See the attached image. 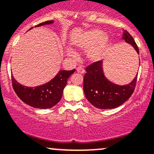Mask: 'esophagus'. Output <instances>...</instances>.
<instances>
[{
	"label": "esophagus",
	"mask_w": 154,
	"mask_h": 154,
	"mask_svg": "<svg viewBox=\"0 0 154 154\" xmlns=\"http://www.w3.org/2000/svg\"><path fill=\"white\" fill-rule=\"evenodd\" d=\"M77 72L81 73V74H84L85 72V69H84L82 67H77Z\"/></svg>",
	"instance_id": "1"
}]
</instances>
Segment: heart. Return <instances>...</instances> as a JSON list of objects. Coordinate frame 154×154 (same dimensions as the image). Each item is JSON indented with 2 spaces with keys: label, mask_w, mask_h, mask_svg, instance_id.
Returning a JSON list of instances; mask_svg holds the SVG:
<instances>
[{
  "label": "heart",
  "mask_w": 154,
  "mask_h": 154,
  "mask_svg": "<svg viewBox=\"0 0 154 154\" xmlns=\"http://www.w3.org/2000/svg\"><path fill=\"white\" fill-rule=\"evenodd\" d=\"M108 38L104 32L98 29L91 30L82 35L75 41V45L83 50H89L88 57L91 61L101 59L108 45Z\"/></svg>",
  "instance_id": "heart-1"
}]
</instances>
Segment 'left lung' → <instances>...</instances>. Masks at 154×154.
Listing matches in <instances>:
<instances>
[{"mask_svg": "<svg viewBox=\"0 0 154 154\" xmlns=\"http://www.w3.org/2000/svg\"><path fill=\"white\" fill-rule=\"evenodd\" d=\"M124 30V39L131 44L139 54L138 46L127 31ZM102 62H94L86 67L84 77V92L87 100L96 108L107 109L118 107L133 94L137 81V75L131 83L124 86L113 84L106 79L102 67Z\"/></svg>", "mask_w": 154, "mask_h": 154, "instance_id": "obj_1", "label": "left lung"}]
</instances>
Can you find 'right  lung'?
<instances>
[{
    "instance_id": "add662e5",
    "label": "right lung",
    "mask_w": 154,
    "mask_h": 154,
    "mask_svg": "<svg viewBox=\"0 0 154 154\" xmlns=\"http://www.w3.org/2000/svg\"><path fill=\"white\" fill-rule=\"evenodd\" d=\"M52 23V20H48L35 27ZM75 71V69L69 71H60L56 77L49 82L34 88L21 85L11 76L13 88L19 98L27 104L34 108L49 109L57 104L61 100L63 89L67 85L68 78Z\"/></svg>"
}]
</instances>
